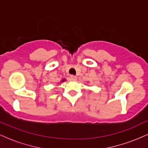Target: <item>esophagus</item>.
<instances>
[{
	"label": "esophagus",
	"mask_w": 148,
	"mask_h": 148,
	"mask_svg": "<svg viewBox=\"0 0 148 148\" xmlns=\"http://www.w3.org/2000/svg\"><path fill=\"white\" fill-rule=\"evenodd\" d=\"M70 79L72 81H76V76H74V75H71L70 76Z\"/></svg>",
	"instance_id": "obj_1"
}]
</instances>
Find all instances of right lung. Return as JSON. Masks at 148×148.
<instances>
[{
    "mask_svg": "<svg viewBox=\"0 0 148 148\" xmlns=\"http://www.w3.org/2000/svg\"><path fill=\"white\" fill-rule=\"evenodd\" d=\"M65 81V80H64V79H63V80H62V82H63V81Z\"/></svg>",
    "mask_w": 148,
    "mask_h": 148,
    "instance_id": "right-lung-1",
    "label": "right lung"
}]
</instances>
